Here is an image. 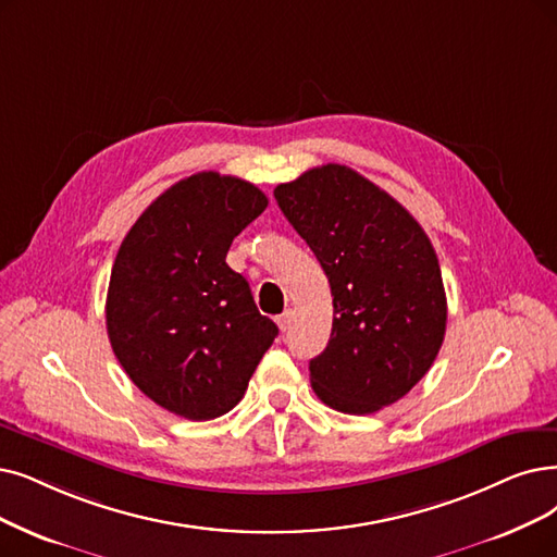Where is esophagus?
I'll return each instance as SVG.
<instances>
[{"label": "esophagus", "mask_w": 557, "mask_h": 557, "mask_svg": "<svg viewBox=\"0 0 557 557\" xmlns=\"http://www.w3.org/2000/svg\"><path fill=\"white\" fill-rule=\"evenodd\" d=\"M276 322H278V326H281V331H290V329H293V322H295V310L287 308L285 313H281V315L276 318Z\"/></svg>", "instance_id": "1"}]
</instances>
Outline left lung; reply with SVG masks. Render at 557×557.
Wrapping results in <instances>:
<instances>
[{
    "mask_svg": "<svg viewBox=\"0 0 557 557\" xmlns=\"http://www.w3.org/2000/svg\"><path fill=\"white\" fill-rule=\"evenodd\" d=\"M274 196L331 285V338L308 366L315 395L354 416L397 403L432 368L446 336L448 304L430 237L391 194L343 164L310 169Z\"/></svg>",
    "mask_w": 557,
    "mask_h": 557,
    "instance_id": "left-lung-1",
    "label": "left lung"
}]
</instances>
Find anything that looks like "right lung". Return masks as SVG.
I'll return each instance as SVG.
<instances>
[{
	"label": "right lung",
	"mask_w": 557,
	"mask_h": 557,
	"mask_svg": "<svg viewBox=\"0 0 557 557\" xmlns=\"http://www.w3.org/2000/svg\"><path fill=\"white\" fill-rule=\"evenodd\" d=\"M267 203L235 175L194 173L154 198L116 253L104 308L111 349L135 386L175 416L228 413L278 336L226 264Z\"/></svg>",
	"instance_id": "add662e5"
}]
</instances>
